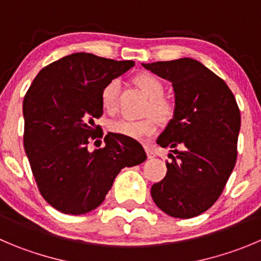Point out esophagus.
Here are the masks:
<instances>
[{
  "label": "esophagus",
  "instance_id": "1",
  "mask_svg": "<svg viewBox=\"0 0 261 261\" xmlns=\"http://www.w3.org/2000/svg\"><path fill=\"white\" fill-rule=\"evenodd\" d=\"M145 150H146V153H147V158H148V159L155 158V153H153V150L150 147V146L145 145Z\"/></svg>",
  "mask_w": 261,
  "mask_h": 261
}]
</instances>
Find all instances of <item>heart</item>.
Wrapping results in <instances>:
<instances>
[{"label": "heart", "instance_id": "obj_1", "mask_svg": "<svg viewBox=\"0 0 261 261\" xmlns=\"http://www.w3.org/2000/svg\"><path fill=\"white\" fill-rule=\"evenodd\" d=\"M135 83L148 97L145 114L147 115L138 120L132 119H119L110 124V130L115 135L125 136L135 140L152 136L158 130L159 121L168 123L173 119L175 113L174 103L163 96L164 84L158 76L143 73L135 78ZM119 82L116 79L109 82L101 91V105L109 114H114L118 108ZM154 115L152 116V114Z\"/></svg>", "mask_w": 261, "mask_h": 261}]
</instances>
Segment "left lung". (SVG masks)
Wrapping results in <instances>:
<instances>
[{
	"label": "left lung",
	"instance_id": "1",
	"mask_svg": "<svg viewBox=\"0 0 261 261\" xmlns=\"http://www.w3.org/2000/svg\"><path fill=\"white\" fill-rule=\"evenodd\" d=\"M172 82L175 113L156 143L177 155L165 178L151 187L159 209L188 219L214 205L237 160L241 115L222 78L193 59L142 64Z\"/></svg>",
	"mask_w": 261,
	"mask_h": 261
}]
</instances>
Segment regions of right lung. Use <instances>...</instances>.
<instances>
[{"instance_id":"obj_1","label":"right lung","mask_w":261,"mask_h":261,"mask_svg":"<svg viewBox=\"0 0 261 261\" xmlns=\"http://www.w3.org/2000/svg\"><path fill=\"white\" fill-rule=\"evenodd\" d=\"M133 65L76 52L42 69L27 92L25 153L41 195L64 214L95 210L119 172L147 158L140 142L115 133L105 136V147L88 150L103 135L95 124L103 111L101 91Z\"/></svg>"}]
</instances>
